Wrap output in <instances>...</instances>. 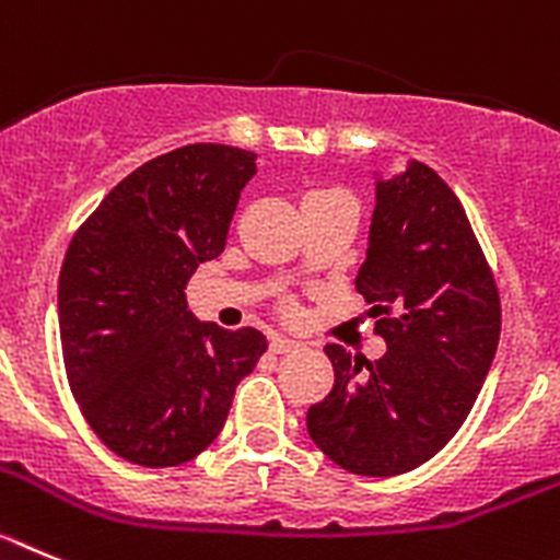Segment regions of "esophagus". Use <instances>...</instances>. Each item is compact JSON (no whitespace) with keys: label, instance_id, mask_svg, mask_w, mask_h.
I'll return each mask as SVG.
<instances>
[{"label":"esophagus","instance_id":"1","mask_svg":"<svg viewBox=\"0 0 560 560\" xmlns=\"http://www.w3.org/2000/svg\"><path fill=\"white\" fill-rule=\"evenodd\" d=\"M270 349H273L276 354H290V351H299L301 349V342L292 340V337L276 335L273 340H270Z\"/></svg>","mask_w":560,"mask_h":560}]
</instances>
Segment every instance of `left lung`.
<instances>
[{
    "mask_svg": "<svg viewBox=\"0 0 560 560\" xmlns=\"http://www.w3.org/2000/svg\"><path fill=\"white\" fill-rule=\"evenodd\" d=\"M354 284L387 351L371 362L329 342L335 387L306 430L351 475L396 477L435 457L475 407L500 342V292L466 209L421 161L376 180Z\"/></svg>",
    "mask_w": 560,
    "mask_h": 560,
    "instance_id": "obj_1",
    "label": "left lung"
}]
</instances>
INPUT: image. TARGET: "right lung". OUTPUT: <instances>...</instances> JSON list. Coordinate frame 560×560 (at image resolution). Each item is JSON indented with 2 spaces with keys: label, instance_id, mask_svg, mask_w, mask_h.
<instances>
[{
  "label": "right lung",
  "instance_id": "obj_1",
  "mask_svg": "<svg viewBox=\"0 0 560 560\" xmlns=\"http://www.w3.org/2000/svg\"><path fill=\"white\" fill-rule=\"evenodd\" d=\"M256 153L186 144L119 180L69 243L60 349L80 412L114 455L164 468L223 430L236 385L268 351L186 310V281L218 259Z\"/></svg>",
  "mask_w": 560,
  "mask_h": 560
}]
</instances>
